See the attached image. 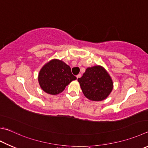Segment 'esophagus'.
I'll list each match as a JSON object with an SVG mask.
<instances>
[{
  "mask_svg": "<svg viewBox=\"0 0 148 148\" xmlns=\"http://www.w3.org/2000/svg\"><path fill=\"white\" fill-rule=\"evenodd\" d=\"M82 76V75L81 74H77V76H76V77H77V79H78V78H79V77H81Z\"/></svg>",
  "mask_w": 148,
  "mask_h": 148,
  "instance_id": "obj_1",
  "label": "esophagus"
}]
</instances>
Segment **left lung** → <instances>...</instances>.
<instances>
[{"label": "left lung", "mask_w": 148, "mask_h": 148, "mask_svg": "<svg viewBox=\"0 0 148 148\" xmlns=\"http://www.w3.org/2000/svg\"><path fill=\"white\" fill-rule=\"evenodd\" d=\"M77 81L83 95L92 101H101L106 99L113 87L111 77L100 66L87 68Z\"/></svg>", "instance_id": "8db88e82"}]
</instances>
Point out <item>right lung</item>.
Segmentation results:
<instances>
[{
    "label": "right lung",
    "instance_id": "add662e5",
    "mask_svg": "<svg viewBox=\"0 0 148 148\" xmlns=\"http://www.w3.org/2000/svg\"><path fill=\"white\" fill-rule=\"evenodd\" d=\"M76 77L71 72V67L62 61L53 60L41 69L38 81L45 92L56 95L63 92L66 86Z\"/></svg>",
    "mask_w": 148,
    "mask_h": 148
}]
</instances>
